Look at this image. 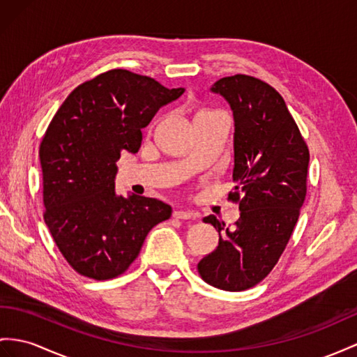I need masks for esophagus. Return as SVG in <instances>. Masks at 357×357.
Instances as JSON below:
<instances>
[{
	"mask_svg": "<svg viewBox=\"0 0 357 357\" xmlns=\"http://www.w3.org/2000/svg\"><path fill=\"white\" fill-rule=\"evenodd\" d=\"M173 217L181 218V220H188L191 217H196V214L188 211V209H175V211H173Z\"/></svg>",
	"mask_w": 357,
	"mask_h": 357,
	"instance_id": "34e87169",
	"label": "esophagus"
}]
</instances>
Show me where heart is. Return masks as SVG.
<instances>
[{"label":"heart","mask_w":357,"mask_h":357,"mask_svg":"<svg viewBox=\"0 0 357 357\" xmlns=\"http://www.w3.org/2000/svg\"><path fill=\"white\" fill-rule=\"evenodd\" d=\"M205 112H206V109H205ZM200 113H204V112H200Z\"/></svg>","instance_id":"b5f03b06"}]
</instances>
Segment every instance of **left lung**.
Wrapping results in <instances>:
<instances>
[{
  "mask_svg": "<svg viewBox=\"0 0 357 357\" xmlns=\"http://www.w3.org/2000/svg\"><path fill=\"white\" fill-rule=\"evenodd\" d=\"M211 91L234 113L229 197L241 214L234 229L215 215L204 218L218 231V245L197 270L218 289L244 291L267 278L291 238L306 197L309 149L285 100L264 81L238 74L215 81Z\"/></svg>",
  "mask_w": 357,
  "mask_h": 357,
  "instance_id": "obj_1",
  "label": "left lung"
}]
</instances>
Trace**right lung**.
Listing matches in <instances>:
<instances>
[{
	"label": "right lung",
	"mask_w": 357,
	"mask_h": 357,
	"mask_svg": "<svg viewBox=\"0 0 357 357\" xmlns=\"http://www.w3.org/2000/svg\"><path fill=\"white\" fill-rule=\"evenodd\" d=\"M184 89H167L125 69L104 72L65 99L39 157L45 223L81 276L113 279L139 257L146 235L172 215L158 199L114 190L121 152H139L142 130Z\"/></svg>",
	"instance_id": "1"
}]
</instances>
